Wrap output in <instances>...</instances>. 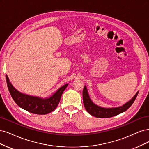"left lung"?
I'll use <instances>...</instances> for the list:
<instances>
[{"label":"left lung","instance_id":"obj_1","mask_svg":"<svg viewBox=\"0 0 149 149\" xmlns=\"http://www.w3.org/2000/svg\"><path fill=\"white\" fill-rule=\"evenodd\" d=\"M138 93L139 92L136 93V94L134 96V97L131 100H129L128 102L123 105L122 107L111 108H105L98 107V105L95 104L92 102L88 93L87 88L85 85L83 90L84 104L87 111L91 115H92V116L100 118H108L116 116V115L126 111L132 104L134 101H135Z\"/></svg>","mask_w":149,"mask_h":149}]
</instances>
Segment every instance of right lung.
<instances>
[{"label": "right lung", "instance_id": "1", "mask_svg": "<svg viewBox=\"0 0 149 149\" xmlns=\"http://www.w3.org/2000/svg\"><path fill=\"white\" fill-rule=\"evenodd\" d=\"M6 75L7 87L13 100L18 107L33 114H46L53 111L60 102L62 93L68 85V84H67L62 86L51 97L42 98L18 92L11 84L7 75L6 74Z\"/></svg>", "mask_w": 149, "mask_h": 149}]
</instances>
